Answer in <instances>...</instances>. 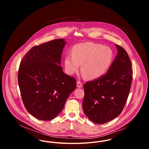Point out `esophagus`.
<instances>
[{
    "label": "esophagus",
    "mask_w": 149,
    "mask_h": 149,
    "mask_svg": "<svg viewBox=\"0 0 149 149\" xmlns=\"http://www.w3.org/2000/svg\"><path fill=\"white\" fill-rule=\"evenodd\" d=\"M77 85L78 88H81L83 86V84L80 80H78L77 82Z\"/></svg>",
    "instance_id": "obj_1"
}]
</instances>
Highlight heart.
Returning <instances> with one entry per match:
<instances>
[{
  "instance_id": "1",
  "label": "heart",
  "mask_w": 149,
  "mask_h": 149,
  "mask_svg": "<svg viewBox=\"0 0 149 149\" xmlns=\"http://www.w3.org/2000/svg\"><path fill=\"white\" fill-rule=\"evenodd\" d=\"M113 56V51L108 46L91 42L81 43L74 46L71 55L65 57V68L68 73L72 74L81 65V72L85 78L95 79L108 71Z\"/></svg>"
}]
</instances>
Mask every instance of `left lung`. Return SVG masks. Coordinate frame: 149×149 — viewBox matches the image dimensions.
Returning a JSON list of instances; mask_svg holds the SVG:
<instances>
[{
    "label": "left lung",
    "mask_w": 149,
    "mask_h": 149,
    "mask_svg": "<svg viewBox=\"0 0 149 149\" xmlns=\"http://www.w3.org/2000/svg\"><path fill=\"white\" fill-rule=\"evenodd\" d=\"M117 55L107 73L83 85V109L93 122L103 124L116 118L127 100L133 71L127 52L118 45Z\"/></svg>",
    "instance_id": "obj_1"
}]
</instances>
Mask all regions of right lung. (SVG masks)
<instances>
[{
	"instance_id": "obj_1",
	"label": "right lung",
	"mask_w": 149,
	"mask_h": 149,
	"mask_svg": "<svg viewBox=\"0 0 149 149\" xmlns=\"http://www.w3.org/2000/svg\"><path fill=\"white\" fill-rule=\"evenodd\" d=\"M64 39L32 47L19 65L18 82L27 111L42 120L54 119L77 87L76 79L64 74L61 65Z\"/></svg>"
}]
</instances>
